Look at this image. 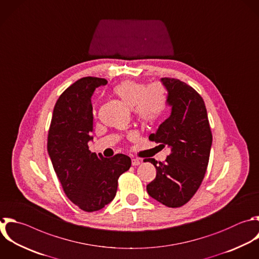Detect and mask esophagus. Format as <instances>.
Here are the masks:
<instances>
[{
    "instance_id": "esophagus-1",
    "label": "esophagus",
    "mask_w": 259,
    "mask_h": 259,
    "mask_svg": "<svg viewBox=\"0 0 259 259\" xmlns=\"http://www.w3.org/2000/svg\"><path fill=\"white\" fill-rule=\"evenodd\" d=\"M142 163V161L140 159H133L132 160V165L133 166H139Z\"/></svg>"
}]
</instances>
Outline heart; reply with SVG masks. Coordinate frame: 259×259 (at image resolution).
<instances>
[{
	"instance_id": "obj_1",
	"label": "heart",
	"mask_w": 259,
	"mask_h": 259,
	"mask_svg": "<svg viewBox=\"0 0 259 259\" xmlns=\"http://www.w3.org/2000/svg\"><path fill=\"white\" fill-rule=\"evenodd\" d=\"M113 92L125 105L134 107L137 118L145 123L158 119L168 103L167 90L159 82L146 86L142 82L126 80L116 85Z\"/></svg>"
}]
</instances>
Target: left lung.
Instances as JSON below:
<instances>
[{
    "mask_svg": "<svg viewBox=\"0 0 259 259\" xmlns=\"http://www.w3.org/2000/svg\"><path fill=\"white\" fill-rule=\"evenodd\" d=\"M168 90L171 115L149 136L169 147L164 162L145 159L156 167V178L147 185L150 196L168 207L188 202L204 177L211 147V131L202 97L189 85L174 78H162Z\"/></svg>",
    "mask_w": 259,
    "mask_h": 259,
    "instance_id": "1",
    "label": "left lung"
}]
</instances>
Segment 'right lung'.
Segmentation results:
<instances>
[{"label": "right lung", "mask_w": 259, "mask_h": 259, "mask_svg": "<svg viewBox=\"0 0 259 259\" xmlns=\"http://www.w3.org/2000/svg\"><path fill=\"white\" fill-rule=\"evenodd\" d=\"M107 81L85 77L59 97L49 130L48 151L68 198L85 211L103 208L115 196L119 176L132 160L123 154L104 158L89 151L93 133L94 90Z\"/></svg>", "instance_id": "obj_1"}]
</instances>
